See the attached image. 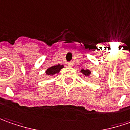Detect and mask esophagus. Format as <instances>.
<instances>
[{"label": "esophagus", "instance_id": "obj_1", "mask_svg": "<svg viewBox=\"0 0 130 130\" xmlns=\"http://www.w3.org/2000/svg\"><path fill=\"white\" fill-rule=\"evenodd\" d=\"M67 65H68V66H69V67H71V66L73 65V62H68L67 63Z\"/></svg>", "mask_w": 130, "mask_h": 130}]
</instances>
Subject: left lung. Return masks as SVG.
I'll return each mask as SVG.
<instances>
[{
	"label": "left lung",
	"mask_w": 130,
	"mask_h": 130,
	"mask_svg": "<svg viewBox=\"0 0 130 130\" xmlns=\"http://www.w3.org/2000/svg\"><path fill=\"white\" fill-rule=\"evenodd\" d=\"M80 72L82 73L86 76V77H90V75H91V72L88 69H82L80 70Z\"/></svg>",
	"instance_id": "obj_1"
}]
</instances>
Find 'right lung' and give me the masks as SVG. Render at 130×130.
<instances>
[{
  "mask_svg": "<svg viewBox=\"0 0 130 130\" xmlns=\"http://www.w3.org/2000/svg\"><path fill=\"white\" fill-rule=\"evenodd\" d=\"M64 66L63 65H57L52 66L50 68H49L48 69L46 70V75L47 76H52L55 74L59 73V72L60 71L62 68H63Z\"/></svg>",
  "mask_w": 130,
  "mask_h": 130,
  "instance_id": "1",
  "label": "right lung"
}]
</instances>
